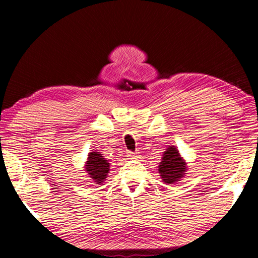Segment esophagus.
I'll use <instances>...</instances> for the list:
<instances>
[{"instance_id":"obj_1","label":"esophagus","mask_w":258,"mask_h":258,"mask_svg":"<svg viewBox=\"0 0 258 258\" xmlns=\"http://www.w3.org/2000/svg\"><path fill=\"white\" fill-rule=\"evenodd\" d=\"M126 156H128L129 158H132V160H134V158H137V153H133V151H128V153H126Z\"/></svg>"}]
</instances>
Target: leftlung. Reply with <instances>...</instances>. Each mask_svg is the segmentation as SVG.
<instances>
[{
	"instance_id": "8db88e82",
	"label": "left lung",
	"mask_w": 258,
	"mask_h": 258,
	"mask_svg": "<svg viewBox=\"0 0 258 258\" xmlns=\"http://www.w3.org/2000/svg\"><path fill=\"white\" fill-rule=\"evenodd\" d=\"M158 171L165 183L177 182L179 178L183 177L185 171V163L175 147L168 148L163 154Z\"/></svg>"
}]
</instances>
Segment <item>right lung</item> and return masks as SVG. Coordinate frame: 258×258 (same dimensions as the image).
<instances>
[{
  "label": "right lung",
  "mask_w": 258,
  "mask_h": 258,
  "mask_svg": "<svg viewBox=\"0 0 258 258\" xmlns=\"http://www.w3.org/2000/svg\"><path fill=\"white\" fill-rule=\"evenodd\" d=\"M88 161L86 165V170L88 175H90L91 179L96 182V184H100L107 177L109 172V164L107 160H104L102 154H98L97 151H93L88 155Z\"/></svg>",
  "instance_id": "right-lung-1"
}]
</instances>
